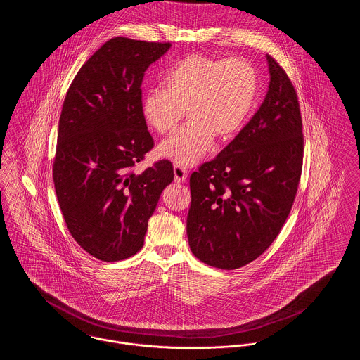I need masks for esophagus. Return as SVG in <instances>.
Listing matches in <instances>:
<instances>
[{"mask_svg": "<svg viewBox=\"0 0 360 360\" xmlns=\"http://www.w3.org/2000/svg\"><path fill=\"white\" fill-rule=\"evenodd\" d=\"M186 178H188V174L182 167L174 166V181L176 184H184Z\"/></svg>", "mask_w": 360, "mask_h": 360, "instance_id": "34e87169", "label": "esophagus"}]
</instances>
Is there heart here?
I'll return each instance as SVG.
<instances>
[{"mask_svg": "<svg viewBox=\"0 0 360 360\" xmlns=\"http://www.w3.org/2000/svg\"><path fill=\"white\" fill-rule=\"evenodd\" d=\"M166 89L145 91L141 115L159 134L172 131L188 110L191 122L159 145V155L179 167L204 159L218 139L234 137L245 124L253 107L257 78L243 58L219 60L191 55L166 75Z\"/></svg>", "mask_w": 360, "mask_h": 360, "instance_id": "heart-1", "label": "heart"}]
</instances>
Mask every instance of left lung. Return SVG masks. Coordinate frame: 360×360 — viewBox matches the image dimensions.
<instances>
[{"instance_id": "obj_1", "label": "left lung", "mask_w": 360, "mask_h": 360, "mask_svg": "<svg viewBox=\"0 0 360 360\" xmlns=\"http://www.w3.org/2000/svg\"><path fill=\"white\" fill-rule=\"evenodd\" d=\"M269 91L247 126L191 175L186 233L194 256L234 270L269 248L293 205L303 166V124L295 87L266 56Z\"/></svg>"}]
</instances>
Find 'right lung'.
Wrapping results in <instances>:
<instances>
[{"instance_id":"obj_1","label":"right lung","mask_w":360,"mask_h":360,"mask_svg":"<svg viewBox=\"0 0 360 360\" xmlns=\"http://www.w3.org/2000/svg\"><path fill=\"white\" fill-rule=\"evenodd\" d=\"M171 44L112 38L71 83L60 115L53 181L74 240L117 262L143 247L148 221L174 181L168 160L131 172L153 148L141 115V83Z\"/></svg>"}]
</instances>
